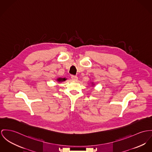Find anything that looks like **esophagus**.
I'll use <instances>...</instances> for the list:
<instances>
[{"label": "esophagus", "mask_w": 152, "mask_h": 152, "mask_svg": "<svg viewBox=\"0 0 152 152\" xmlns=\"http://www.w3.org/2000/svg\"><path fill=\"white\" fill-rule=\"evenodd\" d=\"M71 79H72L73 80H77L78 79V77H77L76 76L72 75V76H71Z\"/></svg>", "instance_id": "1"}]
</instances>
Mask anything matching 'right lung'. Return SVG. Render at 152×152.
Listing matches in <instances>:
<instances>
[{
    "label": "right lung",
    "instance_id": "1",
    "mask_svg": "<svg viewBox=\"0 0 152 152\" xmlns=\"http://www.w3.org/2000/svg\"><path fill=\"white\" fill-rule=\"evenodd\" d=\"M65 80H66L65 78H58L57 79V81H58L59 82H63V81H65Z\"/></svg>",
    "mask_w": 152,
    "mask_h": 152
}]
</instances>
